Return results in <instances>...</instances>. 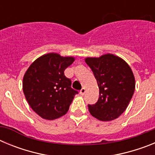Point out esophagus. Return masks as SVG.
I'll return each instance as SVG.
<instances>
[{
    "label": "esophagus",
    "mask_w": 155,
    "mask_h": 155,
    "mask_svg": "<svg viewBox=\"0 0 155 155\" xmlns=\"http://www.w3.org/2000/svg\"><path fill=\"white\" fill-rule=\"evenodd\" d=\"M85 91H86L85 88H84V87H83V88H81V90L80 91V94H81V95H84V93H85Z\"/></svg>",
    "instance_id": "obj_1"
}]
</instances>
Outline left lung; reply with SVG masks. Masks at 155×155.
Here are the masks:
<instances>
[{"label":"left lung","mask_w":155,"mask_h":155,"mask_svg":"<svg viewBox=\"0 0 155 155\" xmlns=\"http://www.w3.org/2000/svg\"><path fill=\"white\" fill-rule=\"evenodd\" d=\"M89 66L99 87V98L93 105H87L94 117L102 121L118 118L130 102L135 90V78L130 66L113 54L87 57Z\"/></svg>","instance_id":"obj_1"}]
</instances>
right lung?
<instances>
[{
  "label": "right lung",
  "instance_id": "right-lung-1",
  "mask_svg": "<svg viewBox=\"0 0 155 155\" xmlns=\"http://www.w3.org/2000/svg\"><path fill=\"white\" fill-rule=\"evenodd\" d=\"M74 61L72 57L50 53L36 59L23 78V92L30 107L42 118L53 120L68 113L78 91L71 87L64 71Z\"/></svg>",
  "mask_w": 155,
  "mask_h": 155
}]
</instances>
